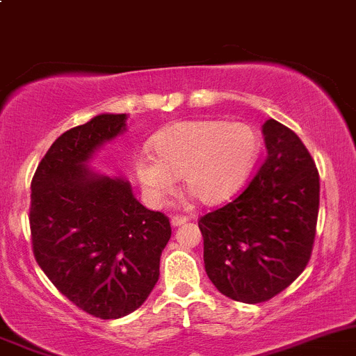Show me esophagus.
<instances>
[{
	"instance_id": "obj_1",
	"label": "esophagus",
	"mask_w": 356,
	"mask_h": 356,
	"mask_svg": "<svg viewBox=\"0 0 356 356\" xmlns=\"http://www.w3.org/2000/svg\"><path fill=\"white\" fill-rule=\"evenodd\" d=\"M187 216H184V215H175L171 218V225L172 227H178V225H184L185 222H187Z\"/></svg>"
}]
</instances>
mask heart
<instances>
[{
    "instance_id": "b5f03b06",
    "label": "heart",
    "mask_w": 356,
    "mask_h": 356,
    "mask_svg": "<svg viewBox=\"0 0 356 356\" xmlns=\"http://www.w3.org/2000/svg\"><path fill=\"white\" fill-rule=\"evenodd\" d=\"M150 154L134 159L148 201L159 204L175 192L176 178L202 204L231 199L248 180L259 155V136L243 122L187 120L152 138Z\"/></svg>"
}]
</instances>
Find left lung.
I'll use <instances>...</instances> for the list:
<instances>
[{
  "instance_id": "obj_1",
  "label": "left lung",
  "mask_w": 356,
  "mask_h": 356,
  "mask_svg": "<svg viewBox=\"0 0 356 356\" xmlns=\"http://www.w3.org/2000/svg\"><path fill=\"white\" fill-rule=\"evenodd\" d=\"M267 154L245 191L199 218L206 274L220 293L259 304L292 285L313 252L320 176L300 138L274 118Z\"/></svg>"
}]
</instances>
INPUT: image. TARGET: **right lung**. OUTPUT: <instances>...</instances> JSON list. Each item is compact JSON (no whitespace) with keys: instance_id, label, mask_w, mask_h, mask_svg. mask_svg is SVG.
<instances>
[{"instance_id":"obj_1","label":"right lung","mask_w":356,"mask_h":356,"mask_svg":"<svg viewBox=\"0 0 356 356\" xmlns=\"http://www.w3.org/2000/svg\"><path fill=\"white\" fill-rule=\"evenodd\" d=\"M125 120V113H103L60 134L31 181L36 262L63 296L101 320L125 316L147 300L171 238L168 216L140 204L129 181L86 165Z\"/></svg>"}]
</instances>
